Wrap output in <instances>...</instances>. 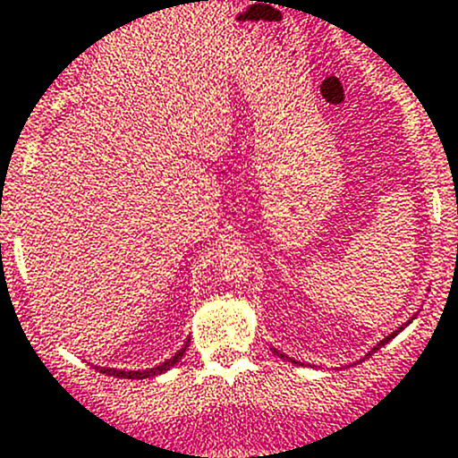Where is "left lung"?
Instances as JSON below:
<instances>
[{
	"label": "left lung",
	"instance_id": "obj_1",
	"mask_svg": "<svg viewBox=\"0 0 458 458\" xmlns=\"http://www.w3.org/2000/svg\"><path fill=\"white\" fill-rule=\"evenodd\" d=\"M406 325H408V322H406ZM402 329H403V327H399V329H397V331H393L391 335H386V338H384V340H379V344H377V346H373V349H370V353H367V358H369V355H373L375 351L379 349V346H384V344H386V343H391V340H393L394 335H397L399 331H402ZM274 353H276V355H281V358H285V355H283V353H278V351H274ZM292 362H293V364H301V362H296V360H292Z\"/></svg>",
	"mask_w": 458,
	"mask_h": 458
}]
</instances>
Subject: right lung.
<instances>
[{"instance_id": "1", "label": "right lung", "mask_w": 458, "mask_h": 458, "mask_svg": "<svg viewBox=\"0 0 458 458\" xmlns=\"http://www.w3.org/2000/svg\"><path fill=\"white\" fill-rule=\"evenodd\" d=\"M191 343V340H189ZM189 343L182 346L180 351H177L175 355H173L171 360H166V362H162L160 367L156 369H147V370H118V369H105V367H96L100 370V373L105 375H114V377H124V379H147V377H156V375H162L165 370H168L171 367H175L177 362L182 360V355L186 353V349H189Z\"/></svg>"}]
</instances>
